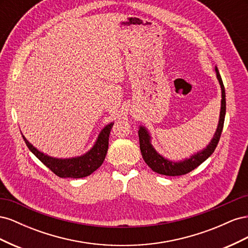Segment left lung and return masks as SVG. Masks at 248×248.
Listing matches in <instances>:
<instances>
[{"label": "left lung", "instance_id": "8db88e82", "mask_svg": "<svg viewBox=\"0 0 248 248\" xmlns=\"http://www.w3.org/2000/svg\"><path fill=\"white\" fill-rule=\"evenodd\" d=\"M215 71L217 79H218L221 87V108L218 126H217V129L212 140L209 142V145L204 150L192 155L190 158L184 159L183 161L174 162L166 159L155 151V149L151 145V137H150L148 130L145 127L140 126L139 130L140 149L142 158H144L148 166L152 169V170L158 172L160 175L166 176H181L188 174L189 171L198 168L201 163L204 162L214 152L221 136L224 123V116H226V91H224L223 82L217 67H215Z\"/></svg>", "mask_w": 248, "mask_h": 248}]
</instances>
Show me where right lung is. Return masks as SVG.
<instances>
[{"label":"right lung","mask_w":248,"mask_h":248,"mask_svg":"<svg viewBox=\"0 0 248 248\" xmlns=\"http://www.w3.org/2000/svg\"><path fill=\"white\" fill-rule=\"evenodd\" d=\"M112 125H114V123H110L104 127L99 133V137L97 139L95 145L89 152H87L85 155L68 159L54 158V157L43 154L33 147V145L30 144L24 136H22V138H24L30 151L58 177L73 179L84 178L91 175L103 163L108 149V138Z\"/></svg>","instance_id":"add662e5"}]
</instances>
